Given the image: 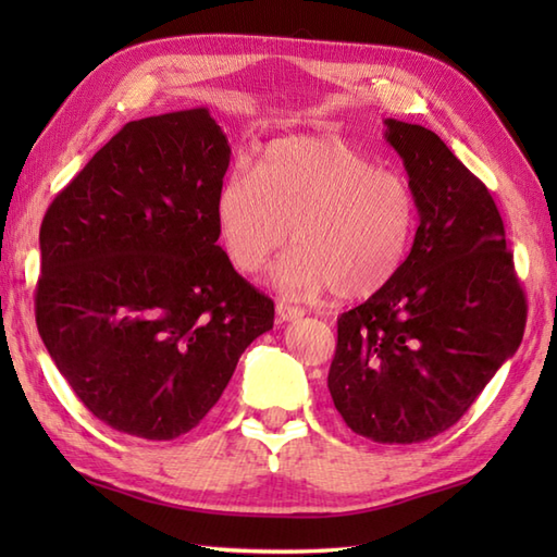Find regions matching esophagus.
Listing matches in <instances>:
<instances>
[{"mask_svg":"<svg viewBox=\"0 0 557 557\" xmlns=\"http://www.w3.org/2000/svg\"><path fill=\"white\" fill-rule=\"evenodd\" d=\"M275 313H277V321H280V323L299 321V318L304 315V311L299 309V306H292V304H287V301H277Z\"/></svg>","mask_w":557,"mask_h":557,"instance_id":"34e87169","label":"esophagus"}]
</instances>
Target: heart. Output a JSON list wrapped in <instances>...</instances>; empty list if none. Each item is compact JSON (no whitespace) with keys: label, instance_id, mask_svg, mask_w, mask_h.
I'll list each match as a JSON object with an SVG mask.
<instances>
[{"label":"heart","instance_id":"heart-1","mask_svg":"<svg viewBox=\"0 0 557 557\" xmlns=\"http://www.w3.org/2000/svg\"><path fill=\"white\" fill-rule=\"evenodd\" d=\"M224 253L258 272L292 235L297 248L272 268L277 289L313 297L333 289L361 299L405 265L417 230V196L405 176L381 170L335 138H285L224 176L215 198Z\"/></svg>","mask_w":557,"mask_h":557}]
</instances>
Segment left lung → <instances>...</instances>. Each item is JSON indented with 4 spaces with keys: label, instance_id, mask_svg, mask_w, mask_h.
Listing matches in <instances>:
<instances>
[{
    "label": "left lung",
    "instance_id": "8db88e82",
    "mask_svg": "<svg viewBox=\"0 0 557 557\" xmlns=\"http://www.w3.org/2000/svg\"><path fill=\"white\" fill-rule=\"evenodd\" d=\"M385 124L419 230L393 282L337 318L327 387L354 433L411 445L455 425L517 351L527 297L486 184L431 128Z\"/></svg>",
    "mask_w": 557,
    "mask_h": 557
}]
</instances>
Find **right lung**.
I'll use <instances>...</instances> for the list:
<instances>
[{
	"label": "right lung",
	"instance_id": "1",
	"mask_svg": "<svg viewBox=\"0 0 557 557\" xmlns=\"http://www.w3.org/2000/svg\"><path fill=\"white\" fill-rule=\"evenodd\" d=\"M230 152L206 108L128 122L45 212L35 323L114 431L172 441L196 429L275 321L218 246Z\"/></svg>",
	"mask_w": 557,
	"mask_h": 557
}]
</instances>
